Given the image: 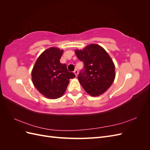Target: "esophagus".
<instances>
[{
    "label": "esophagus",
    "instance_id": "1",
    "mask_svg": "<svg viewBox=\"0 0 150 150\" xmlns=\"http://www.w3.org/2000/svg\"><path fill=\"white\" fill-rule=\"evenodd\" d=\"M74 73L75 74V75H76V77L78 76V69H75L74 71Z\"/></svg>",
    "mask_w": 150,
    "mask_h": 150
}]
</instances>
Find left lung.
I'll use <instances>...</instances> for the list:
<instances>
[{
  "mask_svg": "<svg viewBox=\"0 0 150 150\" xmlns=\"http://www.w3.org/2000/svg\"><path fill=\"white\" fill-rule=\"evenodd\" d=\"M79 59L84 63L78 78L89 95L98 96L106 92L115 78V66L101 46L92 44L83 50H76Z\"/></svg>",
  "mask_w": 150,
  "mask_h": 150,
  "instance_id": "1",
  "label": "left lung"
}]
</instances>
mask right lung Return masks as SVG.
I'll list each match as a JSON object with an SVG mask.
<instances>
[{"instance_id":"right-lung-1","label":"right lung","mask_w":150,"mask_h":150,"mask_svg":"<svg viewBox=\"0 0 150 150\" xmlns=\"http://www.w3.org/2000/svg\"><path fill=\"white\" fill-rule=\"evenodd\" d=\"M63 50L51 47L44 51L36 61L32 71L33 83L45 97L56 99L65 93L69 79L75 78L73 72L67 71L66 64L60 59Z\"/></svg>"}]
</instances>
